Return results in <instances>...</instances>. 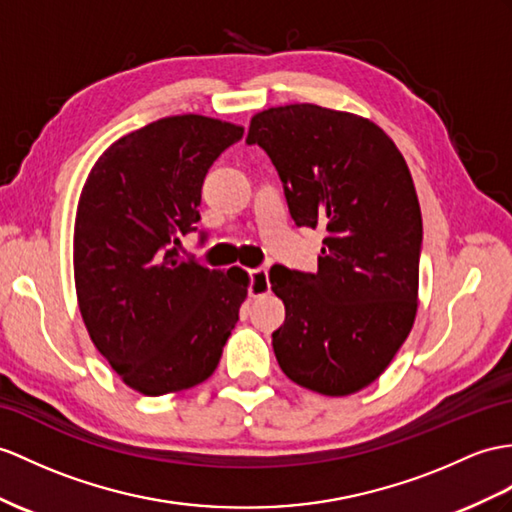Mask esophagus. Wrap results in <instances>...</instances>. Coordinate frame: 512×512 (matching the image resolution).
Masks as SVG:
<instances>
[{"label":"esophagus","instance_id":"1","mask_svg":"<svg viewBox=\"0 0 512 512\" xmlns=\"http://www.w3.org/2000/svg\"><path fill=\"white\" fill-rule=\"evenodd\" d=\"M269 289H271L269 271L265 267H258V269L249 271V286H247L249 295H252V297L265 295V293H269Z\"/></svg>","mask_w":512,"mask_h":512}]
</instances>
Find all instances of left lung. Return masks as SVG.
Returning <instances> with one entry per match:
<instances>
[{"label":"left lung","instance_id":"8db88e82","mask_svg":"<svg viewBox=\"0 0 512 512\" xmlns=\"http://www.w3.org/2000/svg\"><path fill=\"white\" fill-rule=\"evenodd\" d=\"M295 226L326 232L317 271L271 267L286 308L271 334L295 384L339 397L389 367L417 315L421 210L400 149L363 117L291 104L252 117Z\"/></svg>","mask_w":512,"mask_h":512}]
</instances>
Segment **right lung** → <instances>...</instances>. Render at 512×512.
Segmentation results:
<instances>
[{
	"mask_svg": "<svg viewBox=\"0 0 512 512\" xmlns=\"http://www.w3.org/2000/svg\"><path fill=\"white\" fill-rule=\"evenodd\" d=\"M241 139L243 128L219 119H158L112 143L80 193L73 273L84 326L143 395L213 376L239 321L247 273L208 269L178 243L197 230L210 165Z\"/></svg>",
	"mask_w": 512,
	"mask_h": 512,
	"instance_id": "add662e5",
	"label": "right lung"
}]
</instances>
